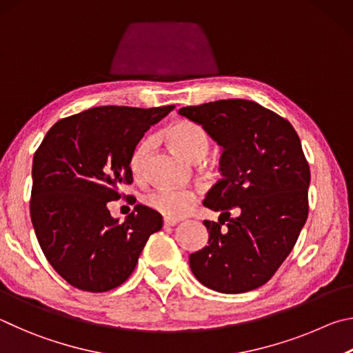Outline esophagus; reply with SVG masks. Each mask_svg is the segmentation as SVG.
<instances>
[{
	"label": "esophagus",
	"mask_w": 353,
	"mask_h": 353,
	"mask_svg": "<svg viewBox=\"0 0 353 353\" xmlns=\"http://www.w3.org/2000/svg\"><path fill=\"white\" fill-rule=\"evenodd\" d=\"M163 225H164V228H169V226H175V225H178V220H175V219H164V221H163Z\"/></svg>",
	"instance_id": "esophagus-1"
}]
</instances>
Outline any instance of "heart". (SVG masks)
Instances as JSON below:
<instances>
[{"label":"heart","mask_w":353,"mask_h":353,"mask_svg":"<svg viewBox=\"0 0 353 353\" xmlns=\"http://www.w3.org/2000/svg\"><path fill=\"white\" fill-rule=\"evenodd\" d=\"M165 139L181 157L189 161H200L209 148L208 133L199 123L189 121H180L167 128ZM150 145V141L144 139L133 152L132 159H130V169L134 176H141L144 172ZM145 203L165 217L180 219L194 208L195 194L184 189L159 188L145 195Z\"/></svg>","instance_id":"b5f03b06"}]
</instances>
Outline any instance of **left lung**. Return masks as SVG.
<instances>
[{"label": "left lung", "instance_id": "8db88e82", "mask_svg": "<svg viewBox=\"0 0 353 353\" xmlns=\"http://www.w3.org/2000/svg\"><path fill=\"white\" fill-rule=\"evenodd\" d=\"M221 147V180L203 205L221 212L205 220L209 240L189 256L203 285L246 293L271 279L292 252L308 215L310 169L292 123L245 99L178 110ZM236 208L239 215L231 219Z\"/></svg>", "mask_w": 353, "mask_h": 353}]
</instances>
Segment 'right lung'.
Masks as SVG:
<instances>
[{"label": "right lung", "instance_id": "add662e5", "mask_svg": "<svg viewBox=\"0 0 353 353\" xmlns=\"http://www.w3.org/2000/svg\"><path fill=\"white\" fill-rule=\"evenodd\" d=\"M173 108H90L54 123L35 152L30 220L48 262L72 287H119L163 228L161 214L144 205L123 223L107 205L133 181L130 159L142 136Z\"/></svg>", "mask_w": 353, "mask_h": 353}]
</instances>
